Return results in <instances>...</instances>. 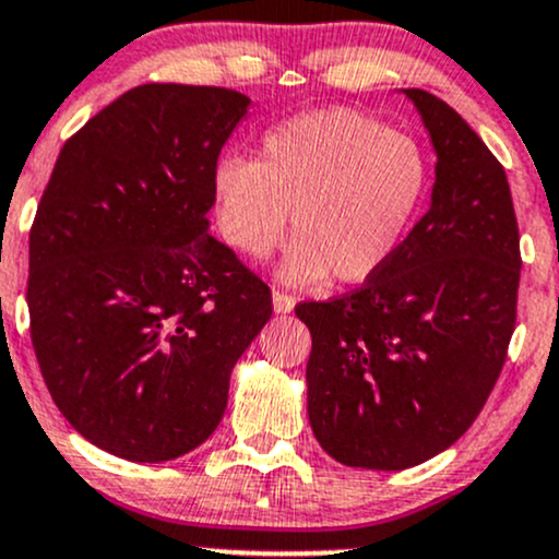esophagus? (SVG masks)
I'll list each match as a JSON object with an SVG mask.
<instances>
[{
	"label": "esophagus",
	"mask_w": 559,
	"mask_h": 559,
	"mask_svg": "<svg viewBox=\"0 0 559 559\" xmlns=\"http://www.w3.org/2000/svg\"><path fill=\"white\" fill-rule=\"evenodd\" d=\"M272 301H274V311H277V314H290V311L296 309V298L287 296V293H282V290H274Z\"/></svg>",
	"instance_id": "esophagus-1"
}]
</instances>
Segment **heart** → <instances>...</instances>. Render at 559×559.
Masks as SVG:
<instances>
[{
	"label": "heart",
	"mask_w": 559,
	"mask_h": 559,
	"mask_svg": "<svg viewBox=\"0 0 559 559\" xmlns=\"http://www.w3.org/2000/svg\"><path fill=\"white\" fill-rule=\"evenodd\" d=\"M426 191V159L411 135L352 109H320L269 130L258 162L226 157L213 173L221 237L245 258L272 253L293 285L362 282L397 253Z\"/></svg>",
	"instance_id": "heart-1"
}]
</instances>
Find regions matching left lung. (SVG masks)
<instances>
[{"mask_svg": "<svg viewBox=\"0 0 559 559\" xmlns=\"http://www.w3.org/2000/svg\"><path fill=\"white\" fill-rule=\"evenodd\" d=\"M405 95L437 152L429 210L357 290L296 306L317 442L383 472L424 464L479 416L507 362L522 266L501 162L445 100Z\"/></svg>", "mask_w": 559, "mask_h": 559, "instance_id": "obj_1", "label": "left lung"}]
</instances>
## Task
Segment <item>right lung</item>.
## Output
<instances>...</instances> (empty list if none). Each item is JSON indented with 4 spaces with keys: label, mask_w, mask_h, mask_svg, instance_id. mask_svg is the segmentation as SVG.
Returning <instances> with one entry per match:
<instances>
[{
    "label": "right lung",
    "mask_w": 559,
    "mask_h": 559,
    "mask_svg": "<svg viewBox=\"0 0 559 559\" xmlns=\"http://www.w3.org/2000/svg\"><path fill=\"white\" fill-rule=\"evenodd\" d=\"M250 98L141 85L63 143L28 234L32 344L85 440L159 464L207 440L272 290L207 234L213 173Z\"/></svg>",
    "instance_id": "right-lung-1"
}]
</instances>
